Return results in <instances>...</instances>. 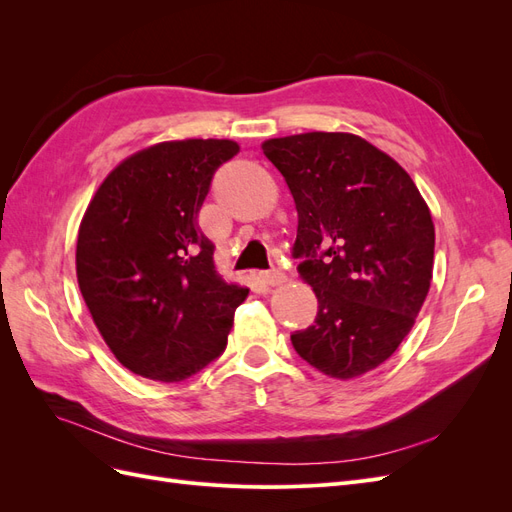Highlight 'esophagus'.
I'll list each match as a JSON object with an SVG mask.
<instances>
[{
    "label": "esophagus",
    "instance_id": "1",
    "mask_svg": "<svg viewBox=\"0 0 512 512\" xmlns=\"http://www.w3.org/2000/svg\"><path fill=\"white\" fill-rule=\"evenodd\" d=\"M260 282L267 286H280L282 282H286V273L280 269H271V271H260Z\"/></svg>",
    "mask_w": 512,
    "mask_h": 512
}]
</instances>
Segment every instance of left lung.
I'll return each mask as SVG.
<instances>
[{
  "label": "left lung",
  "mask_w": 512,
  "mask_h": 512,
  "mask_svg": "<svg viewBox=\"0 0 512 512\" xmlns=\"http://www.w3.org/2000/svg\"><path fill=\"white\" fill-rule=\"evenodd\" d=\"M262 153L299 213L292 256L314 288V324L290 335L303 361L348 380L397 350L423 307L433 269L431 213L410 175L361 136L271 138Z\"/></svg>",
  "instance_id": "8db88e82"
}]
</instances>
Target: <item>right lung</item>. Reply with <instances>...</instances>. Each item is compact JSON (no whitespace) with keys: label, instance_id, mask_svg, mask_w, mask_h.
Masks as SVG:
<instances>
[{"label":"right lung","instance_id":"right-lung-1","mask_svg":"<svg viewBox=\"0 0 512 512\" xmlns=\"http://www.w3.org/2000/svg\"><path fill=\"white\" fill-rule=\"evenodd\" d=\"M237 151L215 138L153 145L123 160L85 211L79 288L108 348L138 376L181 382L226 350L247 288L215 271L198 211Z\"/></svg>","mask_w":512,"mask_h":512}]
</instances>
